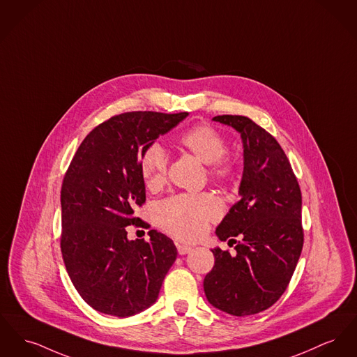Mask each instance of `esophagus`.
Returning a JSON list of instances; mask_svg holds the SVG:
<instances>
[{"label":"esophagus","mask_w":357,"mask_h":357,"mask_svg":"<svg viewBox=\"0 0 357 357\" xmlns=\"http://www.w3.org/2000/svg\"><path fill=\"white\" fill-rule=\"evenodd\" d=\"M176 248H178V253L179 255H186V253L192 251V248L190 245H185V244H178Z\"/></svg>","instance_id":"obj_1"}]
</instances>
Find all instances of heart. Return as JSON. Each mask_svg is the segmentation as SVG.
I'll list each match as a JSON object with an SVG mask.
<instances>
[{
    "instance_id": "heart-1",
    "label": "heart",
    "mask_w": 357,
    "mask_h": 357,
    "mask_svg": "<svg viewBox=\"0 0 357 357\" xmlns=\"http://www.w3.org/2000/svg\"><path fill=\"white\" fill-rule=\"evenodd\" d=\"M178 143L199 162L209 165L215 179H228L233 172L231 160L224 158L227 142L211 126L198 124L181 135ZM140 174L149 190H159L167 179V155L159 144L146 148L140 159ZM220 205L210 194H181L162 202L158 208V222L163 229L182 240L198 238L210 221L218 218Z\"/></svg>"
}]
</instances>
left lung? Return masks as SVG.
<instances>
[{
  "mask_svg": "<svg viewBox=\"0 0 357 357\" xmlns=\"http://www.w3.org/2000/svg\"><path fill=\"white\" fill-rule=\"evenodd\" d=\"M213 121L240 133L244 168L240 201L217 227L221 241H241L236 255L213 248L214 267L204 279L210 305L244 317L268 307L286 291L303 247L302 195L291 165L279 143L244 116Z\"/></svg>",
  "mask_w": 357,
  "mask_h": 357,
  "instance_id": "left-lung-1",
  "label": "left lung"
}]
</instances>
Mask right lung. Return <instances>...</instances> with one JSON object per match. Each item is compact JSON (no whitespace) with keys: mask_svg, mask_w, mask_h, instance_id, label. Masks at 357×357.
Masks as SVG:
<instances>
[{"mask_svg":"<svg viewBox=\"0 0 357 357\" xmlns=\"http://www.w3.org/2000/svg\"><path fill=\"white\" fill-rule=\"evenodd\" d=\"M188 116H114L84 137L64 175V266L84 302L100 313L123 318L148 309L176 259V247L166 234L152 229L149 241L129 240L126 228L142 221L133 213L146 202L143 152Z\"/></svg>","mask_w":357,"mask_h":357,"instance_id":"1","label":"right lung"}]
</instances>
